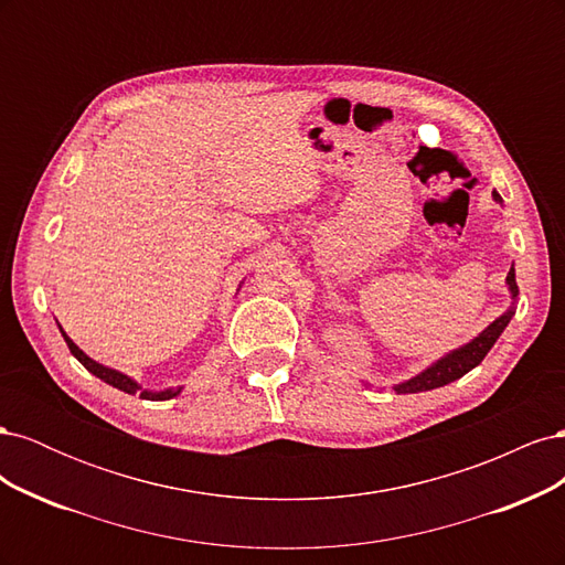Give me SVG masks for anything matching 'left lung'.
<instances>
[{
  "label": "left lung",
  "instance_id": "8db88e82",
  "mask_svg": "<svg viewBox=\"0 0 565 565\" xmlns=\"http://www.w3.org/2000/svg\"><path fill=\"white\" fill-rule=\"evenodd\" d=\"M492 198L502 202L500 193L492 191ZM507 285L511 289V297L519 295V285H516V273H514V266H511L509 276H507ZM511 316H514V309L507 311L504 316H500L498 320H494L492 324H488V328L478 334L473 341H469L467 347H461L452 353H448L446 358H440L438 363H434L431 367H426L422 374H417V377H413L409 382H403L396 386V393H417V391H431V388H438V386H446L459 377H465V374L469 370H473L478 363L483 361V358L488 355V351L492 349L494 341L500 339V334L504 332V328L509 324Z\"/></svg>",
  "mask_w": 565,
  "mask_h": 565
}]
</instances>
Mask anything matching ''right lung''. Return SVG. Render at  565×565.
Here are the masks:
<instances>
[{
	"mask_svg": "<svg viewBox=\"0 0 565 565\" xmlns=\"http://www.w3.org/2000/svg\"><path fill=\"white\" fill-rule=\"evenodd\" d=\"M63 332V330H61ZM63 337H65V344H67V349H71V353L77 358V361L87 367L92 374H96L98 380H104L106 384H110V386H115V388H119V391H125V393H139L141 398H146V401H167V398H174L177 393L181 391V388H167V391H160V393H152V391H143L139 384H136L134 380H129L127 374H122V372H117V370H110V367H106V365H100V363H96V361H92V358L84 353V351H79L75 344H73V339L67 337L65 332H63Z\"/></svg>",
	"mask_w": 565,
	"mask_h": 565,
	"instance_id": "right-lung-1",
	"label": "right lung"
}]
</instances>
